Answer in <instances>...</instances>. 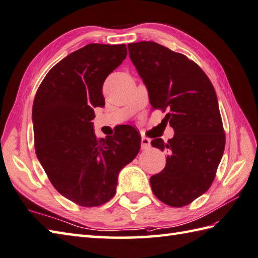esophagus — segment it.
<instances>
[{"instance_id": "34e87169", "label": "esophagus", "mask_w": 258, "mask_h": 258, "mask_svg": "<svg viewBox=\"0 0 258 258\" xmlns=\"http://www.w3.org/2000/svg\"><path fill=\"white\" fill-rule=\"evenodd\" d=\"M141 146L142 150H148L151 148V140L149 138H142L141 139Z\"/></svg>"}]
</instances>
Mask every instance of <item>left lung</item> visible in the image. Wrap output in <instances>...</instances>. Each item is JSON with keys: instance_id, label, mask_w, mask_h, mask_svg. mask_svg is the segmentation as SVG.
Listing matches in <instances>:
<instances>
[{"instance_id": "1", "label": "left lung", "mask_w": 258, "mask_h": 258, "mask_svg": "<svg viewBox=\"0 0 258 258\" xmlns=\"http://www.w3.org/2000/svg\"><path fill=\"white\" fill-rule=\"evenodd\" d=\"M130 58L142 78L154 108L170 113L174 136L151 144L165 151L166 163L150 184L171 207L192 203L210 188L225 150V133L213 84L198 64L153 41L130 43Z\"/></svg>"}]
</instances>
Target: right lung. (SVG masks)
Listing matches in <instances>:
<instances>
[{"instance_id": "obj_1", "label": "right lung", "mask_w": 258, "mask_h": 258, "mask_svg": "<svg viewBox=\"0 0 258 258\" xmlns=\"http://www.w3.org/2000/svg\"><path fill=\"white\" fill-rule=\"evenodd\" d=\"M126 54L125 44L89 43L55 64L35 94V154L58 192L79 206L97 207L112 199L119 171L141 148L132 126L98 140L92 122L94 108L105 105V79Z\"/></svg>"}]
</instances>
